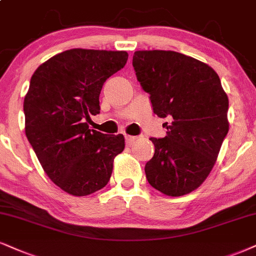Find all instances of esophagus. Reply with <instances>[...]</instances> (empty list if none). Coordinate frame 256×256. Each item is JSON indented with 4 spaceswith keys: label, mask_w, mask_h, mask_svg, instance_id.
Here are the masks:
<instances>
[{
    "label": "esophagus",
    "mask_w": 256,
    "mask_h": 256,
    "mask_svg": "<svg viewBox=\"0 0 256 256\" xmlns=\"http://www.w3.org/2000/svg\"><path fill=\"white\" fill-rule=\"evenodd\" d=\"M124 138H126V142H127V144H132L135 140H136V136H132V135H126Z\"/></svg>",
    "instance_id": "obj_1"
}]
</instances>
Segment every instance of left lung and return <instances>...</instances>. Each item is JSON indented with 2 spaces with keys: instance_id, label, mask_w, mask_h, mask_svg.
I'll list each match as a JSON object with an SVG mask.
<instances>
[{
  "instance_id": "8db88e82",
  "label": "left lung",
  "mask_w": 256,
  "mask_h": 256,
  "mask_svg": "<svg viewBox=\"0 0 256 256\" xmlns=\"http://www.w3.org/2000/svg\"><path fill=\"white\" fill-rule=\"evenodd\" d=\"M133 66L153 112L171 121L166 136L150 138L156 152L144 166L148 182L179 197L203 184L229 130V100L218 74L174 51H136Z\"/></svg>"
}]
</instances>
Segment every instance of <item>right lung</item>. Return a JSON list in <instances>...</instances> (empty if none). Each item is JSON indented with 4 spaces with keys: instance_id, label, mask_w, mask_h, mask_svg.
I'll return each mask as SVG.
<instances>
[{
    "instance_id": "add662e5",
    "label": "right lung",
    "mask_w": 256,
    "mask_h": 256,
    "mask_svg": "<svg viewBox=\"0 0 256 256\" xmlns=\"http://www.w3.org/2000/svg\"><path fill=\"white\" fill-rule=\"evenodd\" d=\"M126 51L72 48L41 64L24 96V132L44 171L62 191L88 196L108 184L124 136L90 130L100 94L123 68Z\"/></svg>"
}]
</instances>
